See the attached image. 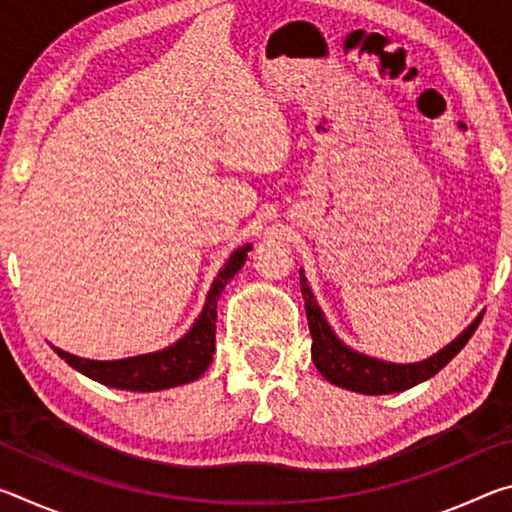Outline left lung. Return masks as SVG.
Segmentation results:
<instances>
[{
    "mask_svg": "<svg viewBox=\"0 0 512 512\" xmlns=\"http://www.w3.org/2000/svg\"><path fill=\"white\" fill-rule=\"evenodd\" d=\"M300 291L305 298V311L309 320V332H311V359L329 384L348 388L354 393L363 395H388V393H400L411 388L420 381H427L436 372L443 370L449 361H452L458 352L465 348V343L472 339L476 327L483 320L479 316L474 323L458 336L456 341L447 345L445 350L433 354L427 361L409 363V366H400V363H386L379 359L366 357L350 350L348 345H343L336 334L329 329L323 311L316 305L314 293H311L305 275H300Z\"/></svg>",
    "mask_w": 512,
    "mask_h": 512,
    "instance_id": "1",
    "label": "left lung"
}]
</instances>
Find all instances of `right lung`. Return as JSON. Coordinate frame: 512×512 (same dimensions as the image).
<instances>
[{
  "label": "right lung",
  "mask_w": 512,
  "mask_h": 512,
  "mask_svg": "<svg viewBox=\"0 0 512 512\" xmlns=\"http://www.w3.org/2000/svg\"><path fill=\"white\" fill-rule=\"evenodd\" d=\"M248 250L250 244L244 248H237L235 253L230 255L219 275H216L210 293H207V302L201 316H198L194 327L189 329L183 339L173 343L171 348L121 361H90L74 357V354L58 348H54V352L60 359H65L69 366L83 372L85 377L112 388H124V391L151 393L198 379L212 363L216 339V300H219L225 284H228L239 268L244 266Z\"/></svg>",
  "instance_id": "1"
}]
</instances>
